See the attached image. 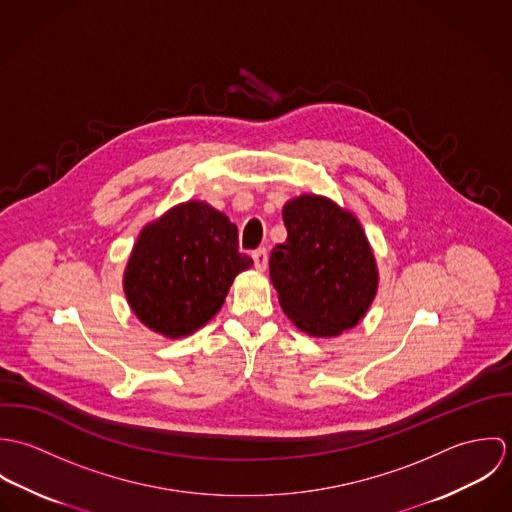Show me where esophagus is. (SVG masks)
Wrapping results in <instances>:
<instances>
[{
    "label": "esophagus",
    "instance_id": "34e87169",
    "mask_svg": "<svg viewBox=\"0 0 512 512\" xmlns=\"http://www.w3.org/2000/svg\"><path fill=\"white\" fill-rule=\"evenodd\" d=\"M252 260H254V268L256 270H266L268 266V250L266 248H258L252 252Z\"/></svg>",
    "mask_w": 512,
    "mask_h": 512
}]
</instances>
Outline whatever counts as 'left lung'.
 Here are the masks:
<instances>
[{"instance_id": "obj_1", "label": "left lung", "mask_w": 512, "mask_h": 512, "mask_svg": "<svg viewBox=\"0 0 512 512\" xmlns=\"http://www.w3.org/2000/svg\"><path fill=\"white\" fill-rule=\"evenodd\" d=\"M284 224L288 238L270 254V278L286 315L315 337L355 327L378 284L363 226L315 195L290 201Z\"/></svg>"}]
</instances>
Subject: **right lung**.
Masks as SVG:
<instances>
[{"mask_svg": "<svg viewBox=\"0 0 512 512\" xmlns=\"http://www.w3.org/2000/svg\"><path fill=\"white\" fill-rule=\"evenodd\" d=\"M250 266L230 220L207 203H185L142 230L124 290L142 323L177 339L203 327Z\"/></svg>", "mask_w": 512, "mask_h": 512, "instance_id": "1", "label": "right lung"}]
</instances>
